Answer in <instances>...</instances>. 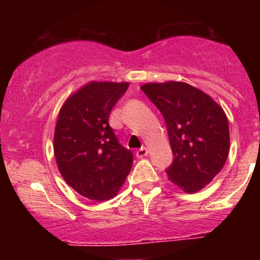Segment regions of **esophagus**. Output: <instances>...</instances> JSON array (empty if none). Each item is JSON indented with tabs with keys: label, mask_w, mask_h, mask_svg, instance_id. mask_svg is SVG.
<instances>
[{
	"label": "esophagus",
	"mask_w": 260,
	"mask_h": 260,
	"mask_svg": "<svg viewBox=\"0 0 260 260\" xmlns=\"http://www.w3.org/2000/svg\"><path fill=\"white\" fill-rule=\"evenodd\" d=\"M136 155H137V157H138V159H143V157L147 156V155H148V149L145 147H142L140 149H138V150H137Z\"/></svg>",
	"instance_id": "esophagus-1"
}]
</instances>
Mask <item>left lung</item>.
<instances>
[{
	"label": "left lung",
	"instance_id": "obj_1",
	"mask_svg": "<svg viewBox=\"0 0 260 260\" xmlns=\"http://www.w3.org/2000/svg\"><path fill=\"white\" fill-rule=\"evenodd\" d=\"M162 113L174 161L169 180L186 193L207 186L225 165L230 151L229 122L221 106L183 82L140 86Z\"/></svg>",
	"mask_w": 260,
	"mask_h": 260
}]
</instances>
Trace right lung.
<instances>
[{"mask_svg":"<svg viewBox=\"0 0 260 260\" xmlns=\"http://www.w3.org/2000/svg\"><path fill=\"white\" fill-rule=\"evenodd\" d=\"M129 83L90 82L71 95L59 110L53 136L56 162L63 180L91 201L118 193L133 154L118 143L109 116Z\"/></svg>","mask_w":260,"mask_h":260,"instance_id":"1","label":"right lung"}]
</instances>
